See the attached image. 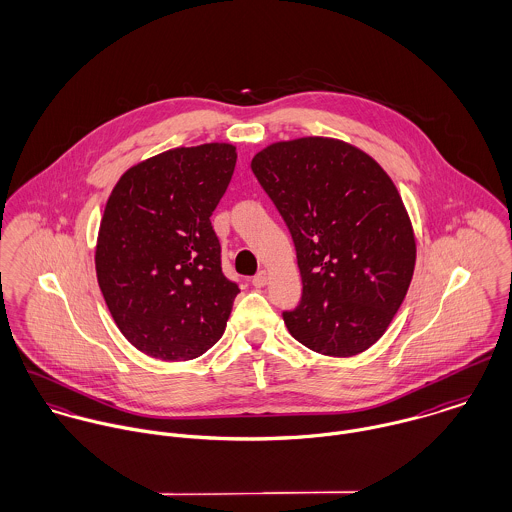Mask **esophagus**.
Returning <instances> with one entry per match:
<instances>
[{
	"label": "esophagus",
	"instance_id": "1",
	"mask_svg": "<svg viewBox=\"0 0 512 512\" xmlns=\"http://www.w3.org/2000/svg\"><path fill=\"white\" fill-rule=\"evenodd\" d=\"M266 284H268V272H266V270L258 272V274L252 278V286H254V288H264Z\"/></svg>",
	"mask_w": 512,
	"mask_h": 512
}]
</instances>
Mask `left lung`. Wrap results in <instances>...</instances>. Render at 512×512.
<instances>
[{
  "label": "left lung",
  "mask_w": 512,
  "mask_h": 512,
  "mask_svg": "<svg viewBox=\"0 0 512 512\" xmlns=\"http://www.w3.org/2000/svg\"><path fill=\"white\" fill-rule=\"evenodd\" d=\"M292 232L303 293L284 321L325 357H353L388 329L410 288L416 236L388 173L335 138H297L250 163Z\"/></svg>",
  "instance_id": "8db88e82"
}]
</instances>
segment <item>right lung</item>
<instances>
[{"mask_svg": "<svg viewBox=\"0 0 512 512\" xmlns=\"http://www.w3.org/2000/svg\"><path fill=\"white\" fill-rule=\"evenodd\" d=\"M236 165L232 144L175 147L130 167L96 240V278L122 335L161 361H191L224 333L238 286L224 278L211 215Z\"/></svg>", "mask_w": 512, "mask_h": 512, "instance_id": "add662e5", "label": "right lung"}]
</instances>
